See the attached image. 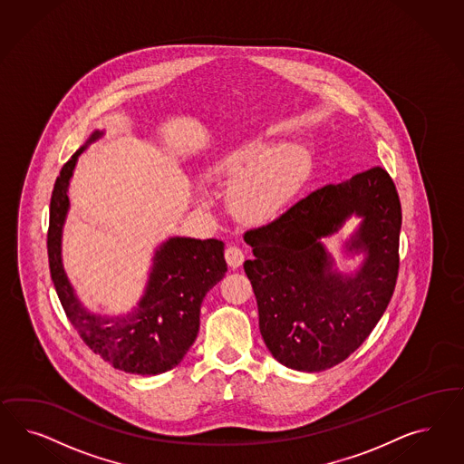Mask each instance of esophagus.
I'll return each instance as SVG.
<instances>
[{"mask_svg":"<svg viewBox=\"0 0 464 464\" xmlns=\"http://www.w3.org/2000/svg\"><path fill=\"white\" fill-rule=\"evenodd\" d=\"M225 258L227 266L231 268H238L245 262V253L235 245H229L225 250Z\"/></svg>","mask_w":464,"mask_h":464,"instance_id":"1","label":"esophagus"}]
</instances>
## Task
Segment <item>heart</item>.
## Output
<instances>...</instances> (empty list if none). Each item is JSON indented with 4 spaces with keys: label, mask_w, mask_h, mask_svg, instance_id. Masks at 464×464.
Wrapping results in <instances>:
<instances>
[{
    "label": "heart",
    "mask_w": 464,
    "mask_h": 464,
    "mask_svg": "<svg viewBox=\"0 0 464 464\" xmlns=\"http://www.w3.org/2000/svg\"><path fill=\"white\" fill-rule=\"evenodd\" d=\"M311 169L309 153L295 144L252 140L219 160L214 173L231 179L227 202L243 221L266 223L293 200Z\"/></svg>",
    "instance_id": "1"
}]
</instances>
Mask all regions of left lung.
<instances>
[{
  "label": "left lung",
  "instance_id": "1",
  "mask_svg": "<svg viewBox=\"0 0 464 464\" xmlns=\"http://www.w3.org/2000/svg\"><path fill=\"white\" fill-rule=\"evenodd\" d=\"M352 213L363 225L350 249L366 252L353 278L331 270L319 241ZM401 204L381 167L324 185L272 223L245 233L253 260L243 264L270 353L295 371L343 362L371 335L393 295L400 267Z\"/></svg>",
  "mask_w": 464,
  "mask_h": 464
}]
</instances>
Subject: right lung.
<instances>
[{
  "label": "right lung",
  "instance_id": "add662e5",
  "mask_svg": "<svg viewBox=\"0 0 464 464\" xmlns=\"http://www.w3.org/2000/svg\"><path fill=\"white\" fill-rule=\"evenodd\" d=\"M63 165L49 209L47 255L51 277L71 324L105 362L130 374H161L179 364L198 334L200 304L225 277V243L219 239L169 238L160 246L146 293L126 316L107 318L82 306L61 264V231L68 212V183L78 156Z\"/></svg>",
  "mask_w": 464,
  "mask_h": 464
}]
</instances>
